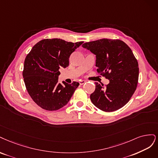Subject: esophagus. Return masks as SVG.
<instances>
[{
	"instance_id": "1",
	"label": "esophagus",
	"mask_w": 158,
	"mask_h": 158,
	"mask_svg": "<svg viewBox=\"0 0 158 158\" xmlns=\"http://www.w3.org/2000/svg\"><path fill=\"white\" fill-rule=\"evenodd\" d=\"M85 82H86V81H83V80L80 81H79V84H80L81 85H83V84L85 83Z\"/></svg>"
}]
</instances>
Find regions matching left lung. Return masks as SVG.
Here are the masks:
<instances>
[{
	"label": "left lung",
	"instance_id": "left-lung-1",
	"mask_svg": "<svg viewBox=\"0 0 158 158\" xmlns=\"http://www.w3.org/2000/svg\"><path fill=\"white\" fill-rule=\"evenodd\" d=\"M82 47L96 55L98 73L110 81L105 87L95 83L94 92L90 96L93 104L107 112L123 107L139 80V64L131 49L121 40L108 39L85 43Z\"/></svg>",
	"mask_w": 158,
	"mask_h": 158
}]
</instances>
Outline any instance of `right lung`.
Returning a JSON list of instances; mask_svg holds the SVG:
<instances>
[{
    "label": "right lung",
    "instance_id": "add662e5",
    "mask_svg": "<svg viewBox=\"0 0 158 158\" xmlns=\"http://www.w3.org/2000/svg\"><path fill=\"white\" fill-rule=\"evenodd\" d=\"M83 43L46 39L38 42L27 55L23 71L24 83L29 94L40 108L58 110L72 98L79 83H59V69L68 67L70 55Z\"/></svg>",
    "mask_w": 158,
    "mask_h": 158
}]
</instances>
